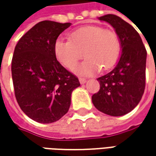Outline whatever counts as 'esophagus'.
<instances>
[{
	"label": "esophagus",
	"instance_id": "obj_1",
	"mask_svg": "<svg viewBox=\"0 0 156 156\" xmlns=\"http://www.w3.org/2000/svg\"><path fill=\"white\" fill-rule=\"evenodd\" d=\"M79 81H80L81 84H84V83L87 82V79H86V78H81V77H80V78H79Z\"/></svg>",
	"mask_w": 156,
	"mask_h": 156
}]
</instances>
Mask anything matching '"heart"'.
<instances>
[{"instance_id": "obj_1", "label": "heart", "mask_w": 156, "mask_h": 156, "mask_svg": "<svg viewBox=\"0 0 156 156\" xmlns=\"http://www.w3.org/2000/svg\"><path fill=\"white\" fill-rule=\"evenodd\" d=\"M55 54L58 61L72 69L84 55L85 61L75 68L78 74L91 75L101 68H112L118 60L121 42L116 34L99 26H87L70 34V39H57Z\"/></svg>"}]
</instances>
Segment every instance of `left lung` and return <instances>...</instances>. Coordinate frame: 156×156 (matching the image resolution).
Instances as JSON below:
<instances>
[{
  "label": "left lung",
  "instance_id": "left-lung-1",
  "mask_svg": "<svg viewBox=\"0 0 156 156\" xmlns=\"http://www.w3.org/2000/svg\"><path fill=\"white\" fill-rule=\"evenodd\" d=\"M118 35L122 55L115 68L99 77L100 90L92 96L94 106L111 116H122L140 102L145 89L147 51L141 36L127 21L115 15L99 17Z\"/></svg>",
  "mask_w": 156,
  "mask_h": 156
}]
</instances>
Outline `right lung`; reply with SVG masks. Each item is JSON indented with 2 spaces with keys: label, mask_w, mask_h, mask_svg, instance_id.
<instances>
[{
  "label": "right lung",
  "mask_w": 156,
  "mask_h": 156,
  "mask_svg": "<svg viewBox=\"0 0 156 156\" xmlns=\"http://www.w3.org/2000/svg\"><path fill=\"white\" fill-rule=\"evenodd\" d=\"M71 23L43 21L29 29L16 44L12 79L18 104L27 116L52 123L68 113L78 78L57 61L55 42Z\"/></svg>",
  "instance_id": "1"
}]
</instances>
